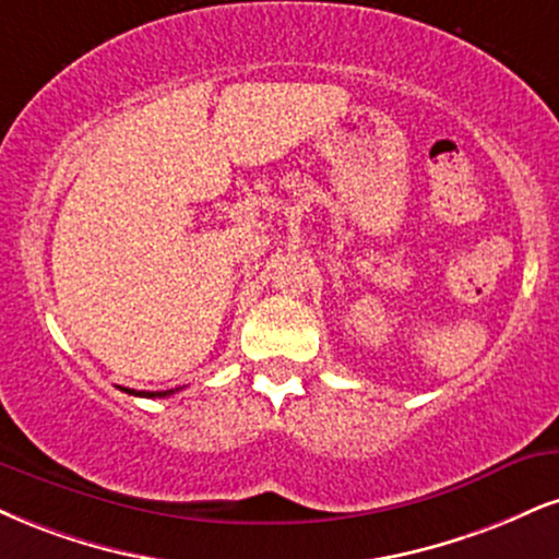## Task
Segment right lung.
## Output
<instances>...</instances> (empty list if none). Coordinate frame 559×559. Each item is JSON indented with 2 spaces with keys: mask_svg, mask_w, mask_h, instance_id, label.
Here are the masks:
<instances>
[{
  "mask_svg": "<svg viewBox=\"0 0 559 559\" xmlns=\"http://www.w3.org/2000/svg\"><path fill=\"white\" fill-rule=\"evenodd\" d=\"M122 390L130 395H140V399H166V395L174 393V390H130V388H122Z\"/></svg>",
  "mask_w": 559,
  "mask_h": 559,
  "instance_id": "obj_1",
  "label": "right lung"
}]
</instances>
